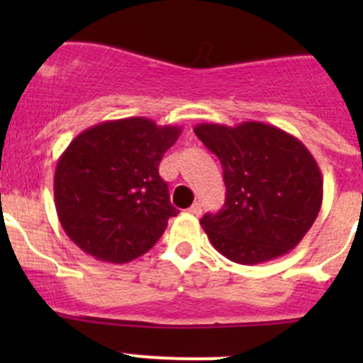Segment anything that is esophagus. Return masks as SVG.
Here are the masks:
<instances>
[{"label": "esophagus", "instance_id": "esophagus-1", "mask_svg": "<svg viewBox=\"0 0 363 363\" xmlns=\"http://www.w3.org/2000/svg\"><path fill=\"white\" fill-rule=\"evenodd\" d=\"M188 211H189V212H191V214H193V216H200V214H202V205H200L199 202H196V203H193V205H191V207H189V208H188Z\"/></svg>", "mask_w": 363, "mask_h": 363}]
</instances>
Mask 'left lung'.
<instances>
[{
    "instance_id": "left-lung-1",
    "label": "left lung",
    "mask_w": 363,
    "mask_h": 363,
    "mask_svg": "<svg viewBox=\"0 0 363 363\" xmlns=\"http://www.w3.org/2000/svg\"><path fill=\"white\" fill-rule=\"evenodd\" d=\"M221 161L225 205L200 225L223 256L240 265L269 262L303 239L323 200V177L309 149L272 124L202 123L193 130Z\"/></svg>"
}]
</instances>
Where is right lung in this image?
Instances as JSON below:
<instances>
[{"label":"right lung","instance_id":"1","mask_svg":"<svg viewBox=\"0 0 363 363\" xmlns=\"http://www.w3.org/2000/svg\"><path fill=\"white\" fill-rule=\"evenodd\" d=\"M181 131L126 117L87 128L69 142L56 164L54 202L73 244L100 262L128 263L158 242L179 212L160 161Z\"/></svg>","mask_w":363,"mask_h":363}]
</instances>
